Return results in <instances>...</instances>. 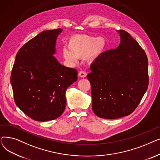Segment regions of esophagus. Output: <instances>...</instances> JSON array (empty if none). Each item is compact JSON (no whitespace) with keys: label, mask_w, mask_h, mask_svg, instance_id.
Segmentation results:
<instances>
[{"label":"esophagus","mask_w":160,"mask_h":160,"mask_svg":"<svg viewBox=\"0 0 160 160\" xmlns=\"http://www.w3.org/2000/svg\"><path fill=\"white\" fill-rule=\"evenodd\" d=\"M78 76H79L80 77L84 78V77H86V76H87V73H86V71H80V72H79V73H78Z\"/></svg>","instance_id":"1"}]
</instances>
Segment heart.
<instances>
[{
  "instance_id": "b5f03b06",
  "label": "heart",
  "mask_w": 160,
  "mask_h": 160,
  "mask_svg": "<svg viewBox=\"0 0 160 160\" xmlns=\"http://www.w3.org/2000/svg\"><path fill=\"white\" fill-rule=\"evenodd\" d=\"M106 42L104 38L89 35L77 34L68 41V49L63 50V56L67 60L76 62L77 58H84L88 62H93L104 51Z\"/></svg>"
}]
</instances>
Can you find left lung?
<instances>
[{
	"instance_id": "8db88e82",
	"label": "left lung",
	"mask_w": 160,
	"mask_h": 160,
	"mask_svg": "<svg viewBox=\"0 0 160 160\" xmlns=\"http://www.w3.org/2000/svg\"><path fill=\"white\" fill-rule=\"evenodd\" d=\"M120 33L121 43L105 51L90 66L92 109L106 119L127 116L136 110L148 86L145 50L129 33Z\"/></svg>"
}]
</instances>
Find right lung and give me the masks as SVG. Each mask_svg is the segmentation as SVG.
<instances>
[{
	"mask_svg": "<svg viewBox=\"0 0 160 160\" xmlns=\"http://www.w3.org/2000/svg\"><path fill=\"white\" fill-rule=\"evenodd\" d=\"M62 29L45 30L17 53L10 81L14 100L21 111L37 121L54 120L65 108L67 88L77 80V70L59 63L55 53Z\"/></svg>",
	"mask_w": 160,
	"mask_h": 160,
	"instance_id": "right-lung-1",
	"label": "right lung"
}]
</instances>
